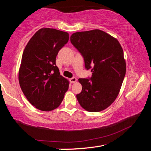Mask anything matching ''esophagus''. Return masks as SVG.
Returning a JSON list of instances; mask_svg holds the SVG:
<instances>
[{"label":"esophagus","mask_w":151,"mask_h":151,"mask_svg":"<svg viewBox=\"0 0 151 151\" xmlns=\"http://www.w3.org/2000/svg\"><path fill=\"white\" fill-rule=\"evenodd\" d=\"M69 81L71 83H76V81H77V79H76L75 77H72L69 79Z\"/></svg>","instance_id":"34e87169"}]
</instances>
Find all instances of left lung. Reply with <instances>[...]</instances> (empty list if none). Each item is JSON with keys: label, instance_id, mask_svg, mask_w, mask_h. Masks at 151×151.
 I'll list each match as a JSON object with an SVG mask.
<instances>
[{"label": "left lung", "instance_id": "obj_1", "mask_svg": "<svg viewBox=\"0 0 151 151\" xmlns=\"http://www.w3.org/2000/svg\"><path fill=\"white\" fill-rule=\"evenodd\" d=\"M70 39L92 72L91 78L78 79L83 86L78 103L89 112L103 111L115 100L124 80L123 50L115 38L98 29L75 32Z\"/></svg>", "mask_w": 151, "mask_h": 151}]
</instances>
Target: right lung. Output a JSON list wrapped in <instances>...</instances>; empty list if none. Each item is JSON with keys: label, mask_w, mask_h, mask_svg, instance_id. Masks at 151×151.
<instances>
[{"label": "right lung", "mask_w": 151, "mask_h": 151, "mask_svg": "<svg viewBox=\"0 0 151 151\" xmlns=\"http://www.w3.org/2000/svg\"><path fill=\"white\" fill-rule=\"evenodd\" d=\"M68 39V32L44 28L33 35L24 50L19 84L29 103L40 111L57 109L68 88L69 83L56 65L58 51Z\"/></svg>", "instance_id": "add662e5"}]
</instances>
